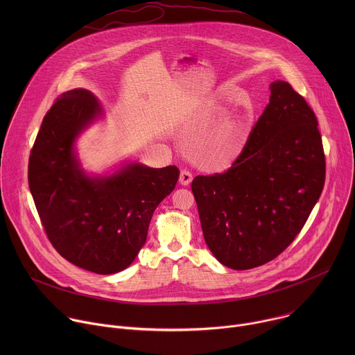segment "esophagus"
Masks as SVG:
<instances>
[{
	"instance_id": "34e87169",
	"label": "esophagus",
	"mask_w": 355,
	"mask_h": 355,
	"mask_svg": "<svg viewBox=\"0 0 355 355\" xmlns=\"http://www.w3.org/2000/svg\"><path fill=\"white\" fill-rule=\"evenodd\" d=\"M191 181H192V174L187 170H182L181 174H180V184L181 185H188V184H191Z\"/></svg>"
}]
</instances>
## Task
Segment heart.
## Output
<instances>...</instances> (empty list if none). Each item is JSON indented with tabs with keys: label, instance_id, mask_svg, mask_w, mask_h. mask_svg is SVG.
Listing matches in <instances>:
<instances>
[{
	"label": "heart",
	"instance_id": "obj_1",
	"mask_svg": "<svg viewBox=\"0 0 355 355\" xmlns=\"http://www.w3.org/2000/svg\"><path fill=\"white\" fill-rule=\"evenodd\" d=\"M239 148V135L233 126H227L212 141L208 153V162L214 166H226L237 156Z\"/></svg>",
	"mask_w": 355,
	"mask_h": 355
}]
</instances>
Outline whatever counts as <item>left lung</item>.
<instances>
[{
  "label": "left lung",
  "mask_w": 355,
  "mask_h": 355,
  "mask_svg": "<svg viewBox=\"0 0 355 355\" xmlns=\"http://www.w3.org/2000/svg\"><path fill=\"white\" fill-rule=\"evenodd\" d=\"M232 167L198 175L191 188L212 254L232 270L260 267L295 240L324 187L326 159L313 110L286 81Z\"/></svg>",
  "instance_id": "1"
}]
</instances>
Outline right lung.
Here are the masks:
<instances>
[{"label":"right lung","instance_id":"1","mask_svg":"<svg viewBox=\"0 0 355 355\" xmlns=\"http://www.w3.org/2000/svg\"><path fill=\"white\" fill-rule=\"evenodd\" d=\"M101 112L89 91L63 92L43 118L28 181L42 226L59 254L80 268L108 275L133 263L151 216L175 188L180 170L132 163L110 177L87 175L74 144Z\"/></svg>","mask_w":355,"mask_h":355}]
</instances>
